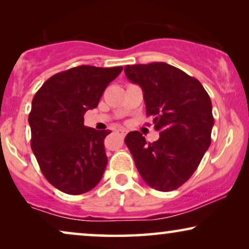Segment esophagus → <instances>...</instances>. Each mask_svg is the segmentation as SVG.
I'll list each match as a JSON object with an SVG mask.
<instances>
[{"label": "esophagus", "mask_w": 249, "mask_h": 249, "mask_svg": "<svg viewBox=\"0 0 249 249\" xmlns=\"http://www.w3.org/2000/svg\"><path fill=\"white\" fill-rule=\"evenodd\" d=\"M118 135L119 136H121V137H124V136H125V130H124V129H118Z\"/></svg>", "instance_id": "esophagus-1"}]
</instances>
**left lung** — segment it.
I'll list each match as a JSON object with an SVG mask.
<instances>
[{"mask_svg":"<svg viewBox=\"0 0 249 249\" xmlns=\"http://www.w3.org/2000/svg\"><path fill=\"white\" fill-rule=\"evenodd\" d=\"M125 76L142 87L146 114L160 131L146 142L139 131L125 136L136 168L149 187L171 192L183 185L198 168L211 145L214 125L212 103L203 85L164 62L124 67Z\"/></svg>","mask_w":249,"mask_h":249,"instance_id":"left-lung-1","label":"left lung"}]
</instances>
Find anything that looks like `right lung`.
<instances>
[{
    "label": "right lung",
    "instance_id": "1",
    "mask_svg": "<svg viewBox=\"0 0 249 249\" xmlns=\"http://www.w3.org/2000/svg\"><path fill=\"white\" fill-rule=\"evenodd\" d=\"M124 68L79 66L49 78L35 94L28 121L32 149L47 181L80 195L101 181L107 164L104 139L111 131L84 125L107 85Z\"/></svg>",
    "mask_w": 249,
    "mask_h": 249
}]
</instances>
